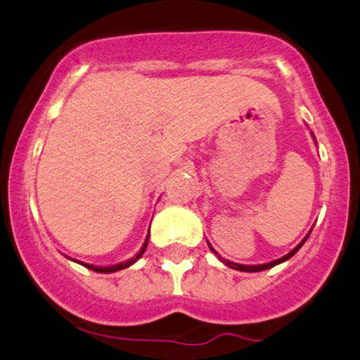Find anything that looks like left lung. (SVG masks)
Masks as SVG:
<instances>
[{"label":"left lung","instance_id":"1","mask_svg":"<svg viewBox=\"0 0 360 360\" xmlns=\"http://www.w3.org/2000/svg\"><path fill=\"white\" fill-rule=\"evenodd\" d=\"M308 236H309V234H308ZM308 236H306L304 240H302L301 243L297 245L296 248L292 250V252H289L288 255H284V257H282V258H278V260L269 262V264H264V265H240V264H233V262H229V260H223V262H224L226 265H228V267H231V269H236V270H241V272H260V270H267V269H272V267H276L277 264H282V262L289 260V258L292 257L294 253H296L297 250H300L302 245H304V241L308 240ZM211 250H212V252H214V248H212V246H211ZM214 253H216V252H214Z\"/></svg>","mask_w":360,"mask_h":360}]
</instances>
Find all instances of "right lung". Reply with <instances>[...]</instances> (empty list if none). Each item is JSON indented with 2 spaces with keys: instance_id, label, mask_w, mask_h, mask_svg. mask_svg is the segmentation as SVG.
I'll return each mask as SVG.
<instances>
[{
  "instance_id": "add662e5",
  "label": "right lung",
  "mask_w": 360,
  "mask_h": 360,
  "mask_svg": "<svg viewBox=\"0 0 360 360\" xmlns=\"http://www.w3.org/2000/svg\"><path fill=\"white\" fill-rule=\"evenodd\" d=\"M146 246H148V238H146V241H144V245H143V248H141V252L137 253L136 257H132L131 260H127V262H122V264L112 265V267H95V265H90V264H83V265H84V267H86V269H90V270H95V272H100V274H110V272H117V270L127 269L129 265H132V264H134V262H137V258H141V257H143V253H144V250H146ZM79 264H82V262H79Z\"/></svg>"
}]
</instances>
